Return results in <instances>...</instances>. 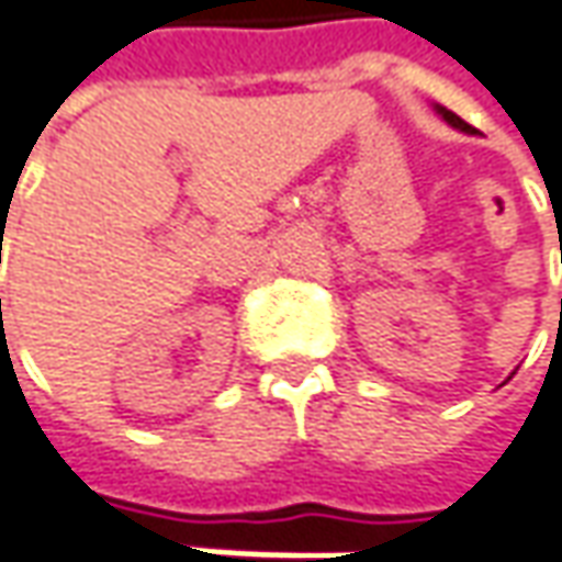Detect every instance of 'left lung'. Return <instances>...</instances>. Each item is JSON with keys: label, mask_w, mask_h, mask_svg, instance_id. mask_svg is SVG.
Returning a JSON list of instances; mask_svg holds the SVG:
<instances>
[{"label": "left lung", "mask_w": 562, "mask_h": 562, "mask_svg": "<svg viewBox=\"0 0 562 562\" xmlns=\"http://www.w3.org/2000/svg\"><path fill=\"white\" fill-rule=\"evenodd\" d=\"M436 111L441 114V117H445V121H448V124L454 126V130H460V133H475V126L467 124L463 117H457L454 111H448V108H441V105H436Z\"/></svg>", "instance_id": "obj_1"}]
</instances>
